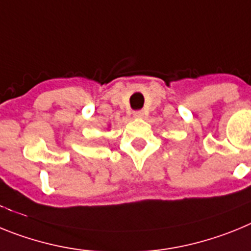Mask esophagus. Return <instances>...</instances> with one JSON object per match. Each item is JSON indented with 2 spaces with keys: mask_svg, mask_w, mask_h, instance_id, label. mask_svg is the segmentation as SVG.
I'll return each instance as SVG.
<instances>
[{
  "mask_svg": "<svg viewBox=\"0 0 251 251\" xmlns=\"http://www.w3.org/2000/svg\"><path fill=\"white\" fill-rule=\"evenodd\" d=\"M134 117H136V119H141V117H144V111H141V110L135 111Z\"/></svg>",
  "mask_w": 251,
  "mask_h": 251,
  "instance_id": "esophagus-1",
  "label": "esophagus"
}]
</instances>
